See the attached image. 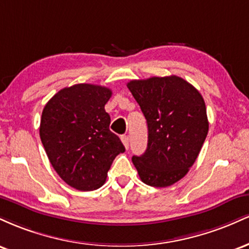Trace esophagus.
<instances>
[{
  "mask_svg": "<svg viewBox=\"0 0 249 249\" xmlns=\"http://www.w3.org/2000/svg\"><path fill=\"white\" fill-rule=\"evenodd\" d=\"M121 139H122V142H123V144H124V146H125V148H128V142H130V139H128V137L127 136H122L121 137Z\"/></svg>",
  "mask_w": 249,
  "mask_h": 249,
  "instance_id": "obj_1",
  "label": "esophagus"
}]
</instances>
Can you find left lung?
<instances>
[{"instance_id": "8db88e82", "label": "left lung", "mask_w": 249, "mask_h": 249, "mask_svg": "<svg viewBox=\"0 0 249 249\" xmlns=\"http://www.w3.org/2000/svg\"><path fill=\"white\" fill-rule=\"evenodd\" d=\"M148 128L147 148L132 157L142 181L167 187L186 176L208 133L206 105L192 84L178 76L127 83Z\"/></svg>"}]
</instances>
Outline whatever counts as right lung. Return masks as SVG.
Returning a JSON list of instances; mask_svg holds the SVG:
<instances>
[{
    "mask_svg": "<svg viewBox=\"0 0 249 249\" xmlns=\"http://www.w3.org/2000/svg\"><path fill=\"white\" fill-rule=\"evenodd\" d=\"M111 95L101 85L76 84L59 90L43 108V146L57 174L76 190L101 187L112 161L125 152L104 108Z\"/></svg>",
    "mask_w": 249,
    "mask_h": 249,
    "instance_id": "1",
    "label": "right lung"
}]
</instances>
